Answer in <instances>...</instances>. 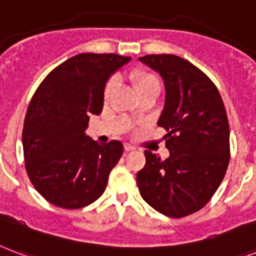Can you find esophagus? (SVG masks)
<instances>
[{"mask_svg":"<svg viewBox=\"0 0 256 256\" xmlns=\"http://www.w3.org/2000/svg\"><path fill=\"white\" fill-rule=\"evenodd\" d=\"M132 150H134V148L128 144H124V152H132Z\"/></svg>","mask_w":256,"mask_h":256,"instance_id":"34e87169","label":"esophagus"}]
</instances>
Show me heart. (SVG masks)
<instances>
[{"label": "heart", "mask_w": 256, "mask_h": 256, "mask_svg": "<svg viewBox=\"0 0 256 256\" xmlns=\"http://www.w3.org/2000/svg\"><path fill=\"white\" fill-rule=\"evenodd\" d=\"M130 80L133 82L134 88L137 90V92H142V90H152V88H160V81L153 72L146 69H134L130 72ZM118 86V80L116 77H111L108 81L104 85L103 98L104 100H108L111 98V94H114V90H116Z\"/></svg>", "instance_id": "b5f03b06"}]
</instances>
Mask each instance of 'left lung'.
I'll return each mask as SVG.
<instances>
[{
	"instance_id": "1",
	"label": "left lung",
	"mask_w": 256,
	"mask_h": 256,
	"mask_svg": "<svg viewBox=\"0 0 256 256\" xmlns=\"http://www.w3.org/2000/svg\"><path fill=\"white\" fill-rule=\"evenodd\" d=\"M141 62L157 70L166 84L158 126L166 132L170 157L145 150L137 174L140 194L164 216L180 218L200 210L214 196L228 168L229 123L224 102L209 77L172 54H150Z\"/></svg>"
}]
</instances>
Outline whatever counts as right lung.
Masks as SVG:
<instances>
[{
  "label": "right lung",
  "instance_id": "right-lung-1",
  "mask_svg": "<svg viewBox=\"0 0 256 256\" xmlns=\"http://www.w3.org/2000/svg\"><path fill=\"white\" fill-rule=\"evenodd\" d=\"M128 60L112 52L77 54L51 70L35 90L24 119L22 150L28 178L47 202L80 209L106 190L123 145L94 142L84 132L90 114L103 110L106 81Z\"/></svg>",
  "mask_w": 256,
  "mask_h": 256
}]
</instances>
